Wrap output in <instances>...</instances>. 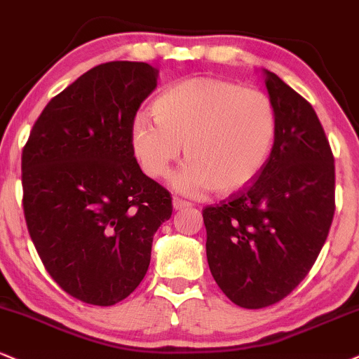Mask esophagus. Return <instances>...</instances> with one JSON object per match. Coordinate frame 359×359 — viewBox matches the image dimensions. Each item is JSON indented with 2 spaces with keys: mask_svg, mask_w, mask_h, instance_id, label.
<instances>
[{
  "mask_svg": "<svg viewBox=\"0 0 359 359\" xmlns=\"http://www.w3.org/2000/svg\"><path fill=\"white\" fill-rule=\"evenodd\" d=\"M189 205H191L189 201H184V200H181V198H176V196L172 198V208H175V210H183Z\"/></svg>",
  "mask_w": 359,
  "mask_h": 359,
  "instance_id": "1",
  "label": "esophagus"
}]
</instances>
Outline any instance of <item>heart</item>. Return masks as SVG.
I'll return each instance as SVG.
<instances>
[{
    "mask_svg": "<svg viewBox=\"0 0 359 359\" xmlns=\"http://www.w3.org/2000/svg\"><path fill=\"white\" fill-rule=\"evenodd\" d=\"M156 119L137 114L130 122V149L151 178H164L184 144L188 161L172 188L195 196L215 189L233 193L264 170L277 136L271 97L223 79L196 77L164 90L153 104Z\"/></svg>",
    "mask_w": 359,
    "mask_h": 359,
    "instance_id": "1",
    "label": "heart"
}]
</instances>
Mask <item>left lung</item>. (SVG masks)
I'll list each match as a JSON object with an SVG mask.
<instances>
[{
    "mask_svg": "<svg viewBox=\"0 0 359 359\" xmlns=\"http://www.w3.org/2000/svg\"><path fill=\"white\" fill-rule=\"evenodd\" d=\"M277 136L260 175L203 210L218 287L245 309L289 296L309 273L334 217V156L313 105L264 70Z\"/></svg>",
    "mask_w": 359,
    "mask_h": 359,
    "instance_id": "left-lung-1",
    "label": "left lung"
}]
</instances>
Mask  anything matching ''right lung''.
<instances>
[{"label":"right lung","instance_id":"1","mask_svg":"<svg viewBox=\"0 0 359 359\" xmlns=\"http://www.w3.org/2000/svg\"><path fill=\"white\" fill-rule=\"evenodd\" d=\"M156 86L149 63L97 65L46 104L23 147L29 237L52 279L87 304H117L141 284L171 218V195L141 171L129 141Z\"/></svg>","mask_w":359,"mask_h":359}]
</instances>
